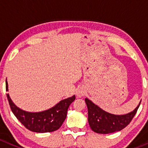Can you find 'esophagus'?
I'll list each match as a JSON object with an SVG mask.
<instances>
[{"label":"esophagus","instance_id":"34e87169","mask_svg":"<svg viewBox=\"0 0 148 148\" xmlns=\"http://www.w3.org/2000/svg\"><path fill=\"white\" fill-rule=\"evenodd\" d=\"M84 96V93L83 92H82V91H79V90L78 92H77V96L78 98H81V97H82V96Z\"/></svg>","mask_w":148,"mask_h":148}]
</instances>
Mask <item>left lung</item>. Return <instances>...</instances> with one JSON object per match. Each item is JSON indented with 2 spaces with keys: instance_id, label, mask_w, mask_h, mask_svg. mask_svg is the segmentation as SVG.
<instances>
[{
  "instance_id": "8db88e82",
  "label": "left lung",
  "mask_w": 148,
  "mask_h": 148,
  "mask_svg": "<svg viewBox=\"0 0 148 148\" xmlns=\"http://www.w3.org/2000/svg\"><path fill=\"white\" fill-rule=\"evenodd\" d=\"M85 100L88 107L90 127L98 134L114 133L123 129L133 119L141 103L131 112L118 115L104 111L88 98Z\"/></svg>"
}]
</instances>
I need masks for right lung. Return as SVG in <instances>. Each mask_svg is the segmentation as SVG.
<instances>
[{
  "mask_svg": "<svg viewBox=\"0 0 148 148\" xmlns=\"http://www.w3.org/2000/svg\"><path fill=\"white\" fill-rule=\"evenodd\" d=\"M5 90L9 91L8 82L5 81ZM11 110L20 123L31 132L46 133L58 130L62 125L67 115L69 105L75 100V96L60 101L49 110L38 112H30L15 105L9 93L6 94Z\"/></svg>",
  "mask_w": 148,
  "mask_h": 148,
  "instance_id": "add662e5",
  "label": "right lung"
}]
</instances>
